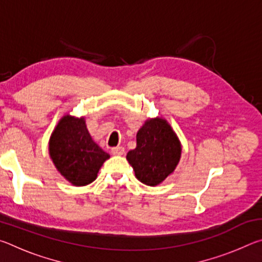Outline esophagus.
Instances as JSON below:
<instances>
[{
  "label": "esophagus",
  "instance_id": "obj_1",
  "mask_svg": "<svg viewBox=\"0 0 262 262\" xmlns=\"http://www.w3.org/2000/svg\"><path fill=\"white\" fill-rule=\"evenodd\" d=\"M111 151H112V154L115 155V156H121V155L125 154V148L115 147V148H112V150H111Z\"/></svg>",
  "mask_w": 262,
  "mask_h": 262
}]
</instances>
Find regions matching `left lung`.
<instances>
[{"mask_svg": "<svg viewBox=\"0 0 262 262\" xmlns=\"http://www.w3.org/2000/svg\"><path fill=\"white\" fill-rule=\"evenodd\" d=\"M181 157V143L165 119L149 118L136 134V148L128 151L127 161L141 183L162 184L173 173Z\"/></svg>", "mask_w": 262, "mask_h": 262, "instance_id": "1", "label": "left lung"}]
</instances>
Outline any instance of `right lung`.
Listing matches in <instances>:
<instances>
[{
    "mask_svg": "<svg viewBox=\"0 0 262 262\" xmlns=\"http://www.w3.org/2000/svg\"><path fill=\"white\" fill-rule=\"evenodd\" d=\"M50 157L56 170L77 187L95 181L110 155L105 152L89 133L85 118L64 114L48 142Z\"/></svg>",
    "mask_w": 262,
    "mask_h": 262,
    "instance_id": "right-lung-1",
    "label": "right lung"
}]
</instances>
